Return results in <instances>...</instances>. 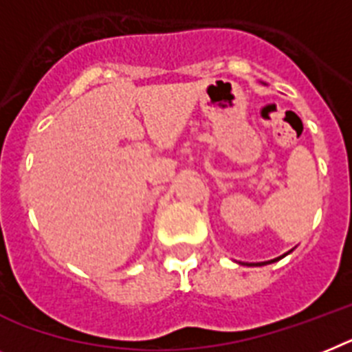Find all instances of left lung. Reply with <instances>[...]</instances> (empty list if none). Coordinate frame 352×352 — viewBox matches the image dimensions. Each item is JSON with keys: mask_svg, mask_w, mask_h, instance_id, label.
Listing matches in <instances>:
<instances>
[{"mask_svg": "<svg viewBox=\"0 0 352 352\" xmlns=\"http://www.w3.org/2000/svg\"><path fill=\"white\" fill-rule=\"evenodd\" d=\"M292 252V250H290ZM290 252H286V254H290ZM286 254H283V256H279V258H276V259H270V261H261V263H241V265H249V267H261V265H270V263H274V261H279V259L281 258H285Z\"/></svg>", "mask_w": 352, "mask_h": 352, "instance_id": "obj_1", "label": "left lung"}]
</instances>
